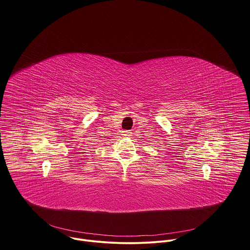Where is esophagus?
<instances>
[{"mask_svg":"<svg viewBox=\"0 0 250 250\" xmlns=\"http://www.w3.org/2000/svg\"><path fill=\"white\" fill-rule=\"evenodd\" d=\"M131 134H132V132L130 130H123L122 131V135L125 137H129V136H131Z\"/></svg>","mask_w":250,"mask_h":250,"instance_id":"esophagus-1","label":"esophagus"}]
</instances>
